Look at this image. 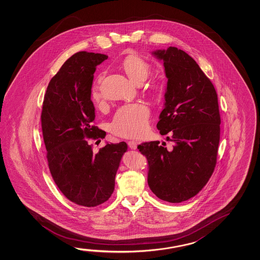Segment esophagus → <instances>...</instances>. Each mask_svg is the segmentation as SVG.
Masks as SVG:
<instances>
[{
    "label": "esophagus",
    "instance_id": "34e87169",
    "mask_svg": "<svg viewBox=\"0 0 260 260\" xmlns=\"http://www.w3.org/2000/svg\"><path fill=\"white\" fill-rule=\"evenodd\" d=\"M128 147L132 149H137V142L135 141H129L128 142Z\"/></svg>",
    "mask_w": 260,
    "mask_h": 260
}]
</instances>
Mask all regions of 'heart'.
I'll list each match as a JSON object with an SVG mask.
<instances>
[{"label": "heart", "instance_id": "b5f03b06", "mask_svg": "<svg viewBox=\"0 0 260 260\" xmlns=\"http://www.w3.org/2000/svg\"><path fill=\"white\" fill-rule=\"evenodd\" d=\"M122 68L132 81L137 83L144 81L150 73V65L148 61L137 55H128L122 61ZM101 81L99 78L94 85L91 99L94 104L99 105L103 102V95L101 90ZM149 89L154 92H160L163 84L160 81L149 82ZM149 108L144 103H136L120 107L116 111L111 123L113 134L122 138L141 137L148 128L149 125Z\"/></svg>", "mask_w": 260, "mask_h": 260}]
</instances>
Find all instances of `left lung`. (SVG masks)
<instances>
[{
  "label": "left lung",
  "mask_w": 260,
  "mask_h": 260,
  "mask_svg": "<svg viewBox=\"0 0 260 260\" xmlns=\"http://www.w3.org/2000/svg\"><path fill=\"white\" fill-rule=\"evenodd\" d=\"M164 61L168 78L165 107L157 128L173 146L144 142L138 146L148 159V184L160 200L179 203L191 199L208 183L217 163L220 114L212 82L195 60L169 47L152 52Z\"/></svg>",
  "instance_id": "left-lung-1"
}]
</instances>
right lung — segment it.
I'll return each mask as SVG.
<instances>
[{
  "label": "right lung",
  "mask_w": 260,
  "mask_h": 260,
  "mask_svg": "<svg viewBox=\"0 0 260 260\" xmlns=\"http://www.w3.org/2000/svg\"><path fill=\"white\" fill-rule=\"evenodd\" d=\"M107 58L87 51L70 57L48 85L41 115L52 179L69 200L88 208L111 198L120 159L128 149L122 141L94 153L88 141H101L106 135L92 124L95 108L90 95L96 66Z\"/></svg>",
  "instance_id": "1"
}]
</instances>
